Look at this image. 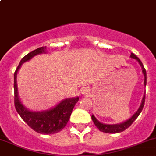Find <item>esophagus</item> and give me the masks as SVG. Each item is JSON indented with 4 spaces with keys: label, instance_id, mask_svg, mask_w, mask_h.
I'll list each match as a JSON object with an SVG mask.
<instances>
[{
    "label": "esophagus",
    "instance_id": "obj_1",
    "mask_svg": "<svg viewBox=\"0 0 156 156\" xmlns=\"http://www.w3.org/2000/svg\"><path fill=\"white\" fill-rule=\"evenodd\" d=\"M90 93V90L88 89L87 87H84L83 88L82 90H81V94H83V95H87L88 94Z\"/></svg>",
    "mask_w": 156,
    "mask_h": 156
}]
</instances>
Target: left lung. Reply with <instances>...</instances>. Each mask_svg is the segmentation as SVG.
<instances>
[{
  "mask_svg": "<svg viewBox=\"0 0 156 156\" xmlns=\"http://www.w3.org/2000/svg\"><path fill=\"white\" fill-rule=\"evenodd\" d=\"M130 57L133 58V59H136V61L138 62V63L140 64V66L141 69H142V72L144 74V86L146 87V69L144 68V65H143L142 62L140 61V59L137 57V56H135L133 53H130ZM146 93V91H145ZM144 103H145V94L144 95V97L142 99V101H141L140 103V107L138 108V109L136 110V112H134V114L128 119L127 120L123 122H121L119 124H114V125H108V124H104V123H102V122H99L97 119H96L95 116L93 115H92V120L94 122V125H96V127L102 132H104V133H120V132L124 131L125 129H127V127H129L131 125V124L136 120V118L139 116V115L140 114V112H142L143 108H144Z\"/></svg>",
  "mask_w": 156,
  "mask_h": 156,
  "instance_id": "left-lung-1",
  "label": "left lung"
}]
</instances>
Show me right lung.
Wrapping results in <instances>:
<instances>
[{
  "mask_svg": "<svg viewBox=\"0 0 156 156\" xmlns=\"http://www.w3.org/2000/svg\"><path fill=\"white\" fill-rule=\"evenodd\" d=\"M47 53L46 47H41L28 53L20 61L14 73V103L17 112L23 120L36 132L43 134H53L62 130L68 123L75 105L79 97L66 98L53 107L43 111H32L27 108L20 99L17 86V74L21 66L32 59L34 56Z\"/></svg>",
  "mask_w": 156,
  "mask_h": 156,
  "instance_id": "add662e5",
  "label": "right lung"
}]
</instances>
